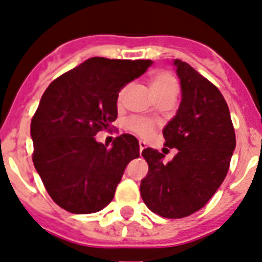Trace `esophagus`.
Segmentation results:
<instances>
[{"mask_svg":"<svg viewBox=\"0 0 262 262\" xmlns=\"http://www.w3.org/2000/svg\"><path fill=\"white\" fill-rule=\"evenodd\" d=\"M138 145H140V151H141V153H142V150H144L145 147H146V144H145L144 141H140V144H138Z\"/></svg>","mask_w":262,"mask_h":262,"instance_id":"esophagus-1","label":"esophagus"}]
</instances>
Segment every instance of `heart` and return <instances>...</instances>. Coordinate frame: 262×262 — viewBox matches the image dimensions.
<instances>
[{
    "mask_svg": "<svg viewBox=\"0 0 262 262\" xmlns=\"http://www.w3.org/2000/svg\"><path fill=\"white\" fill-rule=\"evenodd\" d=\"M149 85L156 99L166 96H177V93H178V81L174 77V75L167 71H157L150 75ZM124 92L125 90L120 92L118 99H121ZM128 128L136 133L146 136L153 129V124L145 118L133 117L128 121Z\"/></svg>",
    "mask_w": 262,
    "mask_h": 262,
    "instance_id": "obj_1",
    "label": "heart"
}]
</instances>
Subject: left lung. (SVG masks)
I'll list each match as a JSON object with an SVG mask.
<instances>
[{
  "mask_svg": "<svg viewBox=\"0 0 262 262\" xmlns=\"http://www.w3.org/2000/svg\"><path fill=\"white\" fill-rule=\"evenodd\" d=\"M181 81V104L163 128L165 146L178 153L163 163L162 153L142 150L149 165L141 181V196L147 208L169 219L200 210L220 187L236 147L235 129L220 91L196 70L175 59Z\"/></svg>",
  "mask_w": 262,
  "mask_h": 262,
  "instance_id": "left-lung-1",
  "label": "left lung"
}]
</instances>
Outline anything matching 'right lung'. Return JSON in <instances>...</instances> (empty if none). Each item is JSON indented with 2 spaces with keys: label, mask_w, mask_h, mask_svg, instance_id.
Listing matches in <instances>:
<instances>
[{
  "label": "right lung",
  "mask_w": 262,
  "mask_h": 262,
  "mask_svg": "<svg viewBox=\"0 0 262 262\" xmlns=\"http://www.w3.org/2000/svg\"><path fill=\"white\" fill-rule=\"evenodd\" d=\"M151 60L91 58L49 85L31 120L33 162L58 206L72 213L103 210L125 167L140 157L132 134L112 147L95 136L117 118L118 92L145 74Z\"/></svg>",
  "instance_id": "1"
}]
</instances>
